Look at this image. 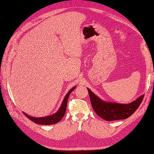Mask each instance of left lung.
Wrapping results in <instances>:
<instances>
[{
    "instance_id": "obj_1",
    "label": "left lung",
    "mask_w": 154,
    "mask_h": 154,
    "mask_svg": "<svg viewBox=\"0 0 154 154\" xmlns=\"http://www.w3.org/2000/svg\"><path fill=\"white\" fill-rule=\"evenodd\" d=\"M87 89L94 111L106 121L123 120L130 117L138 109L144 97V95H142L128 104L108 103L101 100L90 89Z\"/></svg>"
}]
</instances>
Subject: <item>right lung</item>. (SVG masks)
Instances as JSON below:
<instances>
[{
    "label": "right lung",
    "mask_w": 154,
    "mask_h": 154,
    "mask_svg": "<svg viewBox=\"0 0 154 154\" xmlns=\"http://www.w3.org/2000/svg\"><path fill=\"white\" fill-rule=\"evenodd\" d=\"M75 87L72 88L71 90H70L68 93H67V95L65 97V98L63 101V103L60 107V108L57 112L55 114L48 116L43 117V118H34L30 116H28V114H25L26 116L28 118V119L30 120L32 122L36 123V124H39V125H53V124H56L59 122L60 121L62 118L64 116L65 114H66V108H67V99L69 98V96L70 93L72 92L73 90L75 89Z\"/></svg>",
    "instance_id": "right-lung-1"
}]
</instances>
